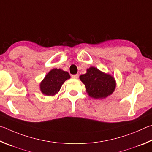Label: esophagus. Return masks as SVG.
Segmentation results:
<instances>
[{
    "label": "esophagus",
    "mask_w": 152,
    "mask_h": 152,
    "mask_svg": "<svg viewBox=\"0 0 152 152\" xmlns=\"http://www.w3.org/2000/svg\"><path fill=\"white\" fill-rule=\"evenodd\" d=\"M71 78H73V79H78V78H79V74L72 75H71Z\"/></svg>",
    "instance_id": "34e87169"
}]
</instances>
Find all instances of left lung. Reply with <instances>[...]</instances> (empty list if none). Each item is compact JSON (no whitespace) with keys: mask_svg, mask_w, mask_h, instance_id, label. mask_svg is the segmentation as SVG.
I'll use <instances>...</instances> for the list:
<instances>
[{"mask_svg":"<svg viewBox=\"0 0 152 152\" xmlns=\"http://www.w3.org/2000/svg\"><path fill=\"white\" fill-rule=\"evenodd\" d=\"M80 80L85 84L87 92L95 99L105 98L111 95L115 88V81L113 77L91 66L87 73L80 76Z\"/></svg>","mask_w":152,"mask_h":152,"instance_id":"1","label":"left lung"}]
</instances>
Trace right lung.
<instances>
[{"instance_id": "add662e5", "label": "right lung", "mask_w": 152, "mask_h": 152, "mask_svg": "<svg viewBox=\"0 0 152 152\" xmlns=\"http://www.w3.org/2000/svg\"><path fill=\"white\" fill-rule=\"evenodd\" d=\"M70 78L68 72L61 69H53L45 76L40 85L42 94L46 95H54L59 91L66 79Z\"/></svg>"}]
</instances>
